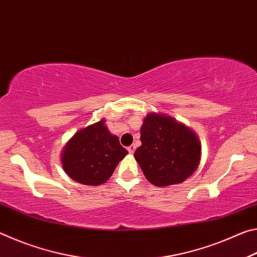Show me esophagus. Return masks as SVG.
<instances>
[{"label": "esophagus", "instance_id": "esophagus-1", "mask_svg": "<svg viewBox=\"0 0 257 257\" xmlns=\"http://www.w3.org/2000/svg\"><path fill=\"white\" fill-rule=\"evenodd\" d=\"M135 150H136V146H135V145H130V146L128 147V152H129L130 154H133L134 152H135Z\"/></svg>", "mask_w": 257, "mask_h": 257}]
</instances>
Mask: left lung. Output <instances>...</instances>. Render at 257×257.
Here are the masks:
<instances>
[{
    "mask_svg": "<svg viewBox=\"0 0 257 257\" xmlns=\"http://www.w3.org/2000/svg\"><path fill=\"white\" fill-rule=\"evenodd\" d=\"M142 145L135 159L156 187L181 184L197 170L202 146L188 125L163 113H147L141 128Z\"/></svg>",
    "mask_w": 257,
    "mask_h": 257,
    "instance_id": "left-lung-1",
    "label": "left lung"
}]
</instances>
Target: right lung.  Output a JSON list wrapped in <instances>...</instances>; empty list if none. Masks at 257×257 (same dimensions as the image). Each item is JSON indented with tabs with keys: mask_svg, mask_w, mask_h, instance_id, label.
<instances>
[{
	"mask_svg": "<svg viewBox=\"0 0 257 257\" xmlns=\"http://www.w3.org/2000/svg\"><path fill=\"white\" fill-rule=\"evenodd\" d=\"M128 154L119 138L108 132L105 120L87 125L73 135L63 147L64 172L82 185L98 186L108 180L116 165Z\"/></svg>",
	"mask_w": 257,
	"mask_h": 257,
	"instance_id": "1",
	"label": "right lung"
}]
</instances>
